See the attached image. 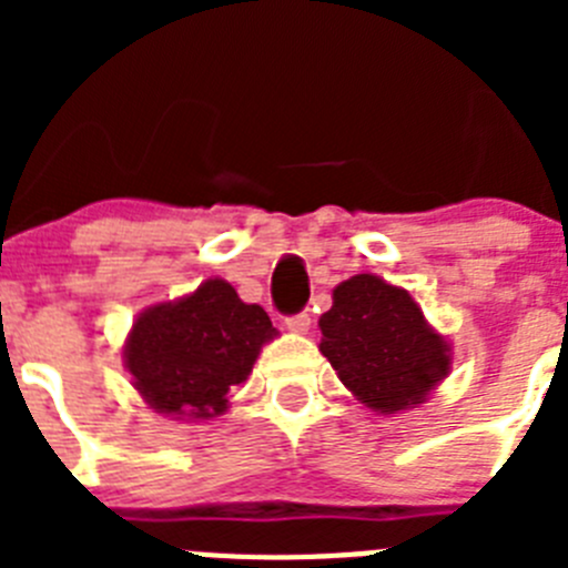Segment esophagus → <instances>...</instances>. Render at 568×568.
Listing matches in <instances>:
<instances>
[{
  "instance_id": "1",
  "label": "esophagus",
  "mask_w": 568,
  "mask_h": 568,
  "mask_svg": "<svg viewBox=\"0 0 568 568\" xmlns=\"http://www.w3.org/2000/svg\"><path fill=\"white\" fill-rule=\"evenodd\" d=\"M310 324H313V318H310L307 313H298V315H290L287 318V329L295 335H304L310 329Z\"/></svg>"
}]
</instances>
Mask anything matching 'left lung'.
Listing matches in <instances>:
<instances>
[{"mask_svg": "<svg viewBox=\"0 0 568 568\" xmlns=\"http://www.w3.org/2000/svg\"><path fill=\"white\" fill-rule=\"evenodd\" d=\"M318 327V349L341 384L381 415L424 404L453 364V349L426 324L418 301L373 273L341 281Z\"/></svg>", "mask_w": 568, "mask_h": 568, "instance_id": "left-lung-1", "label": "left lung"}]
</instances>
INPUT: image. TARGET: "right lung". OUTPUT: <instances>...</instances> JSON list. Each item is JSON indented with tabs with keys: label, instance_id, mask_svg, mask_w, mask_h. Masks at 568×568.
<instances>
[{
	"label": "right lung",
	"instance_id": "right-lung-1",
	"mask_svg": "<svg viewBox=\"0 0 568 568\" xmlns=\"http://www.w3.org/2000/svg\"><path fill=\"white\" fill-rule=\"evenodd\" d=\"M273 338V321L258 304H244L224 278H207L133 321L124 366L150 409L207 420L227 409L230 389L247 381Z\"/></svg>",
	"mask_w": 568,
	"mask_h": 568
}]
</instances>
